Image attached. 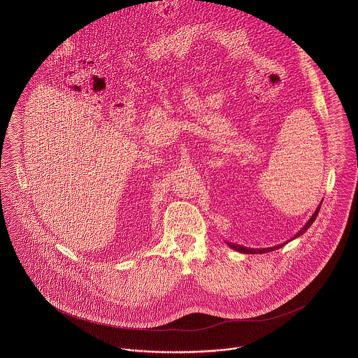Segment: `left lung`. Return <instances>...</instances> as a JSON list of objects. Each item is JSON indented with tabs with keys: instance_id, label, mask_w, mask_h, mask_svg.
<instances>
[{
	"instance_id": "left-lung-1",
	"label": "left lung",
	"mask_w": 358,
	"mask_h": 358,
	"mask_svg": "<svg viewBox=\"0 0 358 358\" xmlns=\"http://www.w3.org/2000/svg\"><path fill=\"white\" fill-rule=\"evenodd\" d=\"M320 206L321 204L318 205V208L315 209V212L313 213V216L308 219V222H307L306 224L291 238V240H295L296 237H299L301 234H303L305 231H306L307 229L313 224V222L315 220V217H317V215H318V210H320ZM289 240V241H291ZM289 241H287V243H289ZM287 243H284V244H280V245H275V247H271V248H263V250H259V248H247V247H241V245H237V244H233V243H227L229 244V247L230 248H233V250H236V251H238V252H241V254H264V252H271V251H274V250H278V248H281V247H284Z\"/></svg>"
}]
</instances>
